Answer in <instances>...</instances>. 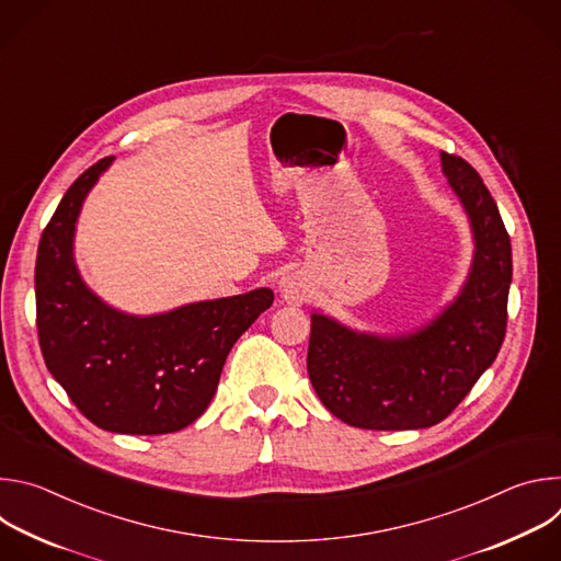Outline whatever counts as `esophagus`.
<instances>
[{
  "mask_svg": "<svg viewBox=\"0 0 561 561\" xmlns=\"http://www.w3.org/2000/svg\"><path fill=\"white\" fill-rule=\"evenodd\" d=\"M308 293H310V286H308V279L301 275V273H286L282 279H279V295L286 304H293V306H301L306 299H308Z\"/></svg>",
  "mask_w": 561,
  "mask_h": 561,
  "instance_id": "1",
  "label": "esophagus"
}]
</instances>
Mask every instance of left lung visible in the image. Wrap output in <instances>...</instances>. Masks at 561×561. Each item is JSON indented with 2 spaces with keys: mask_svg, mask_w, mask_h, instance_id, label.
<instances>
[{
  "mask_svg": "<svg viewBox=\"0 0 561 561\" xmlns=\"http://www.w3.org/2000/svg\"><path fill=\"white\" fill-rule=\"evenodd\" d=\"M442 173L472 232V262L453 301L426 324L394 335L310 314L308 377L342 422L370 431L439 424L495 362L506 333L513 279L511 237L497 204L461 157L442 152Z\"/></svg>",
  "mask_w": 561,
  "mask_h": 561,
  "instance_id": "left-lung-1",
  "label": "left lung"
}]
</instances>
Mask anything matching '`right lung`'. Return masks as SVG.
Returning a JSON list of instances; mask_svg holds the SVG:
<instances>
[{
    "instance_id": "1",
    "label": "right lung",
    "mask_w": 561,
    "mask_h": 561,
    "mask_svg": "<svg viewBox=\"0 0 561 561\" xmlns=\"http://www.w3.org/2000/svg\"><path fill=\"white\" fill-rule=\"evenodd\" d=\"M113 159H100L75 180L42 232L35 264L39 346L55 381L95 426L124 435L175 433L208 409L232 344L271 308L273 290L154 314L106 304L77 268L75 230Z\"/></svg>"
}]
</instances>
